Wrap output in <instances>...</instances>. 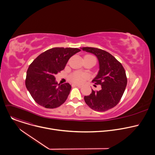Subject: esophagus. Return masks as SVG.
<instances>
[{"label": "esophagus", "mask_w": 155, "mask_h": 155, "mask_svg": "<svg viewBox=\"0 0 155 155\" xmlns=\"http://www.w3.org/2000/svg\"><path fill=\"white\" fill-rule=\"evenodd\" d=\"M74 84L75 86H77L80 87H81L82 86V85H81V84H78V83H74Z\"/></svg>", "instance_id": "34e87169"}]
</instances>
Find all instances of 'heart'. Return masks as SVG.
I'll use <instances>...</instances> for the list:
<instances>
[{
	"instance_id": "1",
	"label": "heart",
	"mask_w": 155,
	"mask_h": 155,
	"mask_svg": "<svg viewBox=\"0 0 155 155\" xmlns=\"http://www.w3.org/2000/svg\"><path fill=\"white\" fill-rule=\"evenodd\" d=\"M87 77V75L86 74L80 72H75L71 75L70 79L74 82H81Z\"/></svg>"
}]
</instances>
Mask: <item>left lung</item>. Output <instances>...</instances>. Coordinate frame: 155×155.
Here are the masks:
<instances>
[{
    "mask_svg": "<svg viewBox=\"0 0 155 155\" xmlns=\"http://www.w3.org/2000/svg\"><path fill=\"white\" fill-rule=\"evenodd\" d=\"M82 50L94 54L97 58L99 70L93 80L101 85V90H92L89 96H84L86 104L97 112H104L116 106L120 102L127 85L126 72L122 64L109 53L93 47H83Z\"/></svg>",
    "mask_w": 155,
    "mask_h": 155,
    "instance_id": "1",
    "label": "left lung"
}]
</instances>
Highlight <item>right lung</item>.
<instances>
[{"mask_svg": "<svg viewBox=\"0 0 155 155\" xmlns=\"http://www.w3.org/2000/svg\"><path fill=\"white\" fill-rule=\"evenodd\" d=\"M79 51L80 49L74 48H53L40 54L31 64L25 83L38 104L47 108H54L68 99L71 84H58L54 76L64 69L70 58Z\"/></svg>", "mask_w": 155, "mask_h": 155, "instance_id": "obj_1", "label": "right lung"}]
</instances>
